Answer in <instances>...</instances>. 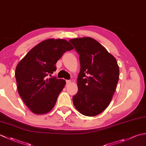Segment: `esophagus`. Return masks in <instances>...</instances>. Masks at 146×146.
<instances>
[{
    "instance_id": "34e87169",
    "label": "esophagus",
    "mask_w": 146,
    "mask_h": 146,
    "mask_svg": "<svg viewBox=\"0 0 146 146\" xmlns=\"http://www.w3.org/2000/svg\"><path fill=\"white\" fill-rule=\"evenodd\" d=\"M66 84H70V83H71V80H66Z\"/></svg>"
}]
</instances>
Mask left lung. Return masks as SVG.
I'll return each instance as SVG.
<instances>
[{
  "mask_svg": "<svg viewBox=\"0 0 146 146\" xmlns=\"http://www.w3.org/2000/svg\"><path fill=\"white\" fill-rule=\"evenodd\" d=\"M70 42L80 54L78 93L73 102L86 116L100 114L109 105L119 79L116 59L100 43L90 37L71 39Z\"/></svg>",
  "mask_w": 146,
  "mask_h": 146,
  "instance_id": "8db88e82",
  "label": "left lung"
}]
</instances>
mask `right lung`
<instances>
[{"instance_id":"1","label":"right lung","mask_w":146,"mask_h":146,"mask_svg":"<svg viewBox=\"0 0 146 146\" xmlns=\"http://www.w3.org/2000/svg\"><path fill=\"white\" fill-rule=\"evenodd\" d=\"M63 39H48L35 46L19 62L15 76L19 94L33 113L50 111L66 85L64 80L48 76L56 70L55 64L63 53L73 49Z\"/></svg>"}]
</instances>
